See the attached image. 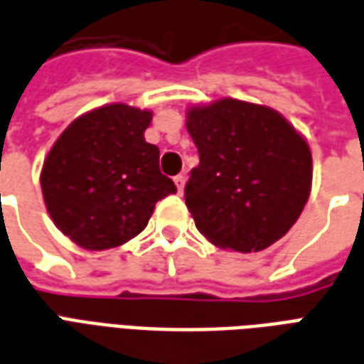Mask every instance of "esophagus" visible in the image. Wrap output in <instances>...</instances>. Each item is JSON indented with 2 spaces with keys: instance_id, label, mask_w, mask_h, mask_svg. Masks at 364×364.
Instances as JSON below:
<instances>
[{
  "instance_id": "34e87169",
  "label": "esophagus",
  "mask_w": 364,
  "mask_h": 364,
  "mask_svg": "<svg viewBox=\"0 0 364 364\" xmlns=\"http://www.w3.org/2000/svg\"><path fill=\"white\" fill-rule=\"evenodd\" d=\"M174 184H176V188H178V192L182 193V190H184V184H186L184 174H178V176H174Z\"/></svg>"
}]
</instances>
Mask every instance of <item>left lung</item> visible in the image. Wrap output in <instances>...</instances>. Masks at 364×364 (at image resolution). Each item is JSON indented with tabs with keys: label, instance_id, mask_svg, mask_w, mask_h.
<instances>
[{
	"label": "left lung",
	"instance_id": "left-lung-1",
	"mask_svg": "<svg viewBox=\"0 0 364 364\" xmlns=\"http://www.w3.org/2000/svg\"><path fill=\"white\" fill-rule=\"evenodd\" d=\"M200 164L186 182V205L209 242L266 250L285 237L309 201V143L267 106L223 98L188 110Z\"/></svg>",
	"mask_w": 364,
	"mask_h": 364
}]
</instances>
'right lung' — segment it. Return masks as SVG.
Masks as SVG:
<instances>
[{
	"instance_id": "obj_1",
	"label": "right lung",
	"mask_w": 364,
	"mask_h": 364,
	"mask_svg": "<svg viewBox=\"0 0 364 364\" xmlns=\"http://www.w3.org/2000/svg\"><path fill=\"white\" fill-rule=\"evenodd\" d=\"M153 114L100 106L65 127L42 166L44 203L55 227L85 250H108L137 237L155 203L176 192L145 141Z\"/></svg>"
}]
</instances>
